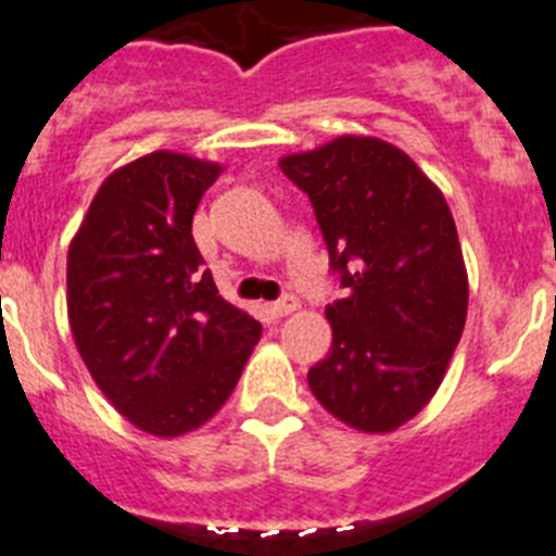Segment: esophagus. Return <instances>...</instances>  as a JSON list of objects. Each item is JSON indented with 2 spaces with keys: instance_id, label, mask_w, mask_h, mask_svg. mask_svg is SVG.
Masks as SVG:
<instances>
[{
  "instance_id": "esophagus-1",
  "label": "esophagus",
  "mask_w": 556,
  "mask_h": 556,
  "mask_svg": "<svg viewBox=\"0 0 556 556\" xmlns=\"http://www.w3.org/2000/svg\"><path fill=\"white\" fill-rule=\"evenodd\" d=\"M299 309V302L296 296H282L279 302L268 304V313L274 315V318H282V315H290V313H296Z\"/></svg>"
}]
</instances>
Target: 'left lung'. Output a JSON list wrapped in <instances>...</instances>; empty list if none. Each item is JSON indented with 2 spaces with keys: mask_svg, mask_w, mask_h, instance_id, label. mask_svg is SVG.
<instances>
[{
  "mask_svg": "<svg viewBox=\"0 0 556 556\" xmlns=\"http://www.w3.org/2000/svg\"><path fill=\"white\" fill-rule=\"evenodd\" d=\"M279 168L313 202L346 288L327 307L332 346L309 368V390L346 427L393 432L438 393L465 329L452 210L407 152L374 135H338Z\"/></svg>",
  "mask_w": 556,
  "mask_h": 556,
  "instance_id": "obj_1",
  "label": "left lung"
}]
</instances>
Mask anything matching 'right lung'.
Returning a JSON list of instances; mask_svg holds the SVG:
<instances>
[{
	"label": "right lung",
	"mask_w": 556,
	"mask_h": 556,
	"mask_svg": "<svg viewBox=\"0 0 556 556\" xmlns=\"http://www.w3.org/2000/svg\"><path fill=\"white\" fill-rule=\"evenodd\" d=\"M222 166L157 149L116 168L68 247V327L108 402L154 438L207 424L257 346L252 315L218 296L193 213Z\"/></svg>",
	"instance_id": "obj_1"
}]
</instances>
